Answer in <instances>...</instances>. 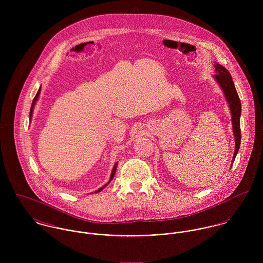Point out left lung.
Masks as SVG:
<instances>
[{
	"label": "left lung",
	"mask_w": 263,
	"mask_h": 263,
	"mask_svg": "<svg viewBox=\"0 0 263 263\" xmlns=\"http://www.w3.org/2000/svg\"><path fill=\"white\" fill-rule=\"evenodd\" d=\"M215 80L218 82L220 87L222 88L225 94L227 102L229 103L230 111L232 115V125L233 133L235 137V152L233 156V161L236 158V155L240 148L241 143V129H240V116H241V101L239 99L238 93L236 91L234 82L232 80V76L228 72V70L222 65L215 63Z\"/></svg>",
	"instance_id": "obj_1"
}]
</instances>
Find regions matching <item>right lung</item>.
Wrapping results in <instances>:
<instances>
[{"label": "right lung", "mask_w": 263, "mask_h": 263, "mask_svg": "<svg viewBox=\"0 0 263 263\" xmlns=\"http://www.w3.org/2000/svg\"><path fill=\"white\" fill-rule=\"evenodd\" d=\"M40 91H41V87L39 88V90L37 91V93H36V95H35V97H34V99H33V101H32V104H31V108H30V114H29V117H30V119H31V117H32V113H33V109H34V105H35V103H36V101L38 100V97H39V94H40ZM116 166H117V163H115V165H114V167H113L112 172H111V175H110V179H109V181L105 184V185H103L102 187L99 188V189H97L96 191H95V193H97V192H100L103 188L106 187L107 186V184H109L110 183V181L112 180L113 177H114V174H115V171H116Z\"/></svg>", "instance_id": "1"}]
</instances>
